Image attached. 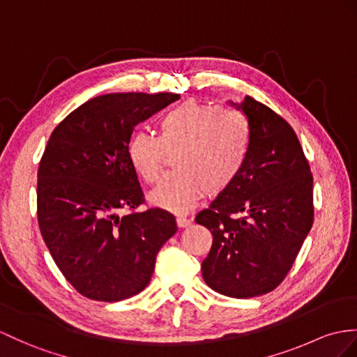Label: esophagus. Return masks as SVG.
<instances>
[{
  "instance_id": "esophagus-1",
  "label": "esophagus",
  "mask_w": 357,
  "mask_h": 357,
  "mask_svg": "<svg viewBox=\"0 0 357 357\" xmlns=\"http://www.w3.org/2000/svg\"><path fill=\"white\" fill-rule=\"evenodd\" d=\"M177 224L178 227H188V225H190V222H192V220H189L186 215H177Z\"/></svg>"
}]
</instances>
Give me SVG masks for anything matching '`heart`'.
<instances>
[{
	"mask_svg": "<svg viewBox=\"0 0 357 357\" xmlns=\"http://www.w3.org/2000/svg\"><path fill=\"white\" fill-rule=\"evenodd\" d=\"M250 149L245 116L229 107L186 101L159 118L158 136L136 130L127 142L132 168L146 183L158 181L167 154L176 171L150 192V202L172 212L192 207L207 192L229 189L244 168Z\"/></svg>",
	"mask_w": 357,
	"mask_h": 357,
	"instance_id": "heart-1",
	"label": "heart"
}]
</instances>
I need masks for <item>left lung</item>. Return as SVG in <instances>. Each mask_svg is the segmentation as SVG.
Returning <instances> with one entry per match:
<instances>
[{
	"label": "left lung",
	"mask_w": 357,
	"mask_h": 357,
	"mask_svg": "<svg viewBox=\"0 0 357 357\" xmlns=\"http://www.w3.org/2000/svg\"><path fill=\"white\" fill-rule=\"evenodd\" d=\"M231 104L248 119L247 160L195 221L213 236L202 264L207 286L251 298L275 289L292 268L314 224V177L297 135L280 115L251 97Z\"/></svg>",
	"instance_id": "obj_1"
}]
</instances>
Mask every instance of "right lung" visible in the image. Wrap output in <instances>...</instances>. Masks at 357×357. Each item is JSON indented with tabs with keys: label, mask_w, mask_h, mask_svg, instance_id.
<instances>
[{
	"label": "right lung",
	"mask_w": 357,
	"mask_h": 357,
	"mask_svg": "<svg viewBox=\"0 0 357 357\" xmlns=\"http://www.w3.org/2000/svg\"><path fill=\"white\" fill-rule=\"evenodd\" d=\"M178 93H107L82 104L51 133L38 171V221L56 265L97 301L133 297L150 283L174 215L135 211L142 188L127 158L133 128Z\"/></svg>",
	"instance_id": "add662e5"
}]
</instances>
